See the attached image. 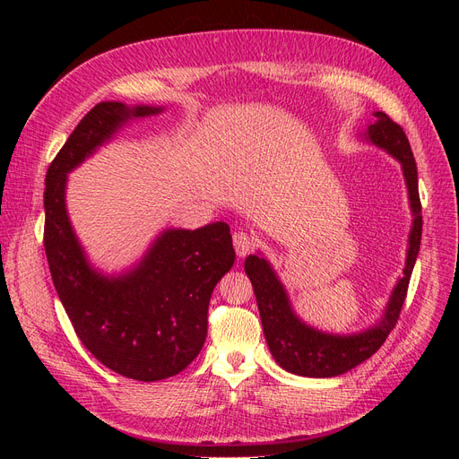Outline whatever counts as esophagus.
<instances>
[{
	"label": "esophagus",
	"instance_id": "34e87169",
	"mask_svg": "<svg viewBox=\"0 0 459 459\" xmlns=\"http://www.w3.org/2000/svg\"><path fill=\"white\" fill-rule=\"evenodd\" d=\"M233 247H235V253L243 258L255 248V239L245 231H235L233 233Z\"/></svg>",
	"mask_w": 459,
	"mask_h": 459
}]
</instances>
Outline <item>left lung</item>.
<instances>
[{
	"label": "left lung",
	"mask_w": 459,
	"mask_h": 459,
	"mask_svg": "<svg viewBox=\"0 0 459 459\" xmlns=\"http://www.w3.org/2000/svg\"><path fill=\"white\" fill-rule=\"evenodd\" d=\"M368 137L402 162L410 204L415 216L410 233L404 275L394 287L391 302H388L379 325L351 337L325 335V333L310 329L300 324L290 310L289 299L270 264L256 255H251L245 260V272L255 289L264 337L268 341L272 356L283 369L304 375V377H335V375L346 373L362 364L364 359L371 358L381 349L388 333L398 322L402 307H404L413 264L420 253L423 216L418 187V166H415L406 132L386 113H375V122L368 128Z\"/></svg>",
	"instance_id": "8db88e82"
}]
</instances>
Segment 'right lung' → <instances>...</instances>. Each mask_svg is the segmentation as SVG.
Wrapping results in <instances>:
<instances>
[{"mask_svg":"<svg viewBox=\"0 0 459 459\" xmlns=\"http://www.w3.org/2000/svg\"><path fill=\"white\" fill-rule=\"evenodd\" d=\"M155 107L97 103L49 164L46 174L44 247L51 280L82 344L103 366L135 381H160L184 371L201 352L208 302L233 266L226 221L169 230L134 272L103 277L90 268L65 208L66 172L128 118L155 115Z\"/></svg>","mask_w":459,"mask_h":459,"instance_id":"obj_1","label":"right lung"}]
</instances>
